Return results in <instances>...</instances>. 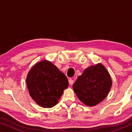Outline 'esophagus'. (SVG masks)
I'll return each instance as SVG.
<instances>
[{
  "mask_svg": "<svg viewBox=\"0 0 132 132\" xmlns=\"http://www.w3.org/2000/svg\"><path fill=\"white\" fill-rule=\"evenodd\" d=\"M68 82H69V84L70 85H72L74 84V82H75V81H74L73 79H70L69 80H68Z\"/></svg>",
  "mask_w": 132,
  "mask_h": 132,
  "instance_id": "esophagus-1",
  "label": "esophagus"
}]
</instances>
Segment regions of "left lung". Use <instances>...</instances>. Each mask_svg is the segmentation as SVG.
Instances as JSON below:
<instances>
[{
    "instance_id": "obj_1",
    "label": "left lung",
    "mask_w": 132,
    "mask_h": 132,
    "mask_svg": "<svg viewBox=\"0 0 132 132\" xmlns=\"http://www.w3.org/2000/svg\"><path fill=\"white\" fill-rule=\"evenodd\" d=\"M112 81L107 69L98 63L84 70L73 85L79 100L88 106H94L104 100L110 91Z\"/></svg>"
}]
</instances>
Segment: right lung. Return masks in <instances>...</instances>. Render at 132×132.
<instances>
[{
  "label": "right lung",
  "mask_w": 132,
  "mask_h": 132,
  "mask_svg": "<svg viewBox=\"0 0 132 132\" xmlns=\"http://www.w3.org/2000/svg\"><path fill=\"white\" fill-rule=\"evenodd\" d=\"M26 84L30 96L44 108L55 106L68 86L66 76L47 60L32 67L27 76Z\"/></svg>",
  "instance_id": "right-lung-1"
}]
</instances>
